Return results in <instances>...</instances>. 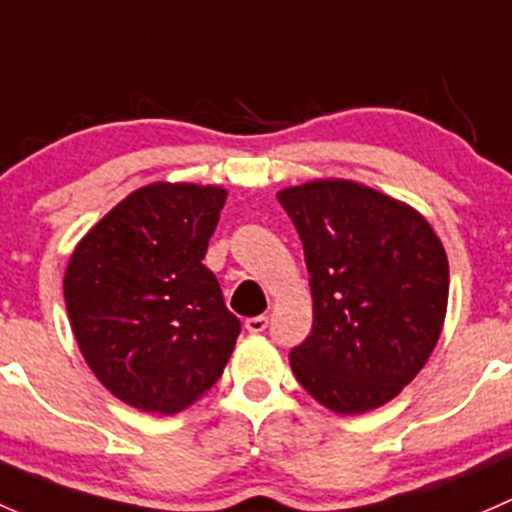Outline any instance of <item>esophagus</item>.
Masks as SVG:
<instances>
[{
    "label": "esophagus",
    "instance_id": "esophagus-1",
    "mask_svg": "<svg viewBox=\"0 0 512 512\" xmlns=\"http://www.w3.org/2000/svg\"><path fill=\"white\" fill-rule=\"evenodd\" d=\"M266 328H268L266 315H256V318L246 320V330H249V333H263Z\"/></svg>",
    "mask_w": 512,
    "mask_h": 512
}]
</instances>
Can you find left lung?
Instances as JSON below:
<instances>
[{"mask_svg":"<svg viewBox=\"0 0 512 512\" xmlns=\"http://www.w3.org/2000/svg\"><path fill=\"white\" fill-rule=\"evenodd\" d=\"M303 241L313 330L291 350L310 397L340 414L382 407L419 374L441 335L449 261L426 219L345 179L283 189Z\"/></svg>","mask_w":512,"mask_h":512,"instance_id":"1","label":"left lung"}]
</instances>
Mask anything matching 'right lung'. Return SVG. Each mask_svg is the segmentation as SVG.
<instances>
[{
	"instance_id": "obj_1",
	"label": "right lung",
	"mask_w": 512,
	"mask_h": 512,
	"mask_svg": "<svg viewBox=\"0 0 512 512\" xmlns=\"http://www.w3.org/2000/svg\"><path fill=\"white\" fill-rule=\"evenodd\" d=\"M221 187L150 184L83 236L63 295L73 335L105 389L142 412L175 414L217 384L241 320L202 263Z\"/></svg>"
}]
</instances>
